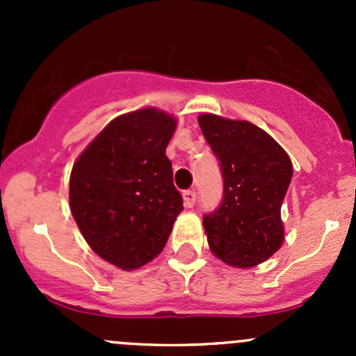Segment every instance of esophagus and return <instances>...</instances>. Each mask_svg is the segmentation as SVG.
<instances>
[{"label": "esophagus", "mask_w": 356, "mask_h": 356, "mask_svg": "<svg viewBox=\"0 0 356 356\" xmlns=\"http://www.w3.org/2000/svg\"><path fill=\"white\" fill-rule=\"evenodd\" d=\"M182 198H184V207L186 208H193L195 207V201H196V193L188 189V191L182 193Z\"/></svg>", "instance_id": "obj_1"}]
</instances>
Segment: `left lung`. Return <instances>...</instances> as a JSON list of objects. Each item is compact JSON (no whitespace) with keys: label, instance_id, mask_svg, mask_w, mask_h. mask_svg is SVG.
Wrapping results in <instances>:
<instances>
[{"label":"left lung","instance_id":"left-lung-1","mask_svg":"<svg viewBox=\"0 0 356 356\" xmlns=\"http://www.w3.org/2000/svg\"><path fill=\"white\" fill-rule=\"evenodd\" d=\"M201 132L220 161L224 198L203 217L211 253L224 264L250 268L270 258L284 241L281 207L293 177L288 153L246 120L198 117Z\"/></svg>","mask_w":356,"mask_h":356}]
</instances>
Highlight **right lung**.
Segmentation results:
<instances>
[{"label": "right lung", "mask_w": 356, "mask_h": 356, "mask_svg": "<svg viewBox=\"0 0 356 356\" xmlns=\"http://www.w3.org/2000/svg\"><path fill=\"white\" fill-rule=\"evenodd\" d=\"M175 125L156 108L120 115L72 168V215L91 250L115 267L134 270L152 261L182 211L165 155Z\"/></svg>", "instance_id": "obj_1"}]
</instances>
